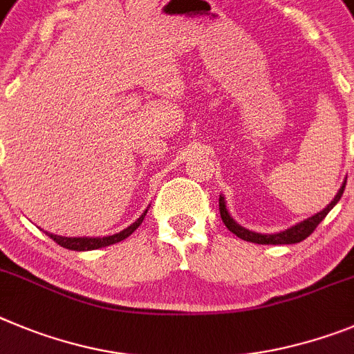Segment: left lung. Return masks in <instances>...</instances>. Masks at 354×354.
I'll list each match as a JSON object with an SVG mask.
<instances>
[{"instance_id": "obj_1", "label": "left lung", "mask_w": 354, "mask_h": 354, "mask_svg": "<svg viewBox=\"0 0 354 354\" xmlns=\"http://www.w3.org/2000/svg\"><path fill=\"white\" fill-rule=\"evenodd\" d=\"M344 189H346V181H344L342 187H340L339 192H337V196L333 197V201L326 206V208L317 212L316 215L308 216V218H305V221L298 222V224L291 225V227L284 229V231L272 232V234H268V232H264L263 234V232L250 231V229L238 224V222L231 216V213H229L227 206H225V197L222 196V194L221 197H218V209H221L222 222L225 224V227H227L232 234H236L238 238H241V240L252 241V243H259V245H292V243H300V241H304L305 238L310 236L312 232H314V229L319 225V222L323 221L328 213H330V209L339 203V199L344 194Z\"/></svg>"}]
</instances>
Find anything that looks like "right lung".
<instances>
[{
    "instance_id": "right-lung-1",
    "label": "right lung",
    "mask_w": 354,
    "mask_h": 354,
    "mask_svg": "<svg viewBox=\"0 0 354 354\" xmlns=\"http://www.w3.org/2000/svg\"><path fill=\"white\" fill-rule=\"evenodd\" d=\"M148 213V208L145 209L141 216H139L138 221L132 222L129 227H125L123 231L116 232V234H111V236H75V238H70V236H58V234H53V232H47V236L53 238L54 241L62 247L68 248V250H77V252H84V250H97V248L102 247H109V245L118 243V241L125 240L132 234L136 229L141 225V222L145 221V215Z\"/></svg>"
}]
</instances>
